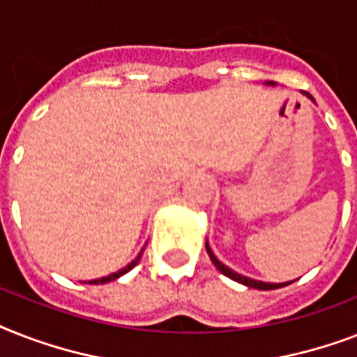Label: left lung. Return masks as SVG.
<instances>
[{
  "mask_svg": "<svg viewBox=\"0 0 357 357\" xmlns=\"http://www.w3.org/2000/svg\"><path fill=\"white\" fill-rule=\"evenodd\" d=\"M305 96L311 98L313 100V96H311L310 92H304ZM206 248H207V254H209V257H211L213 261V265L217 266L218 271L222 272L224 276H228L231 278V280H235V282L238 283H244V285H248V287H254V289H261V291H271V289H280V287H285V285H289L291 282L287 283H265V282H257V280H252V278H246V276H241V274H237V272H234L231 268H228V266L224 265V263H220V261L215 257V254L211 252V248L207 246L206 244Z\"/></svg>",
  "mask_w": 357,
  "mask_h": 357,
  "instance_id": "left-lung-1",
  "label": "left lung"
}]
</instances>
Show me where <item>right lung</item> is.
I'll list each match as a JSON object with an SVG mask.
<instances>
[{
  "label": "right lung",
  "instance_id": "add662e5",
  "mask_svg": "<svg viewBox=\"0 0 357 357\" xmlns=\"http://www.w3.org/2000/svg\"><path fill=\"white\" fill-rule=\"evenodd\" d=\"M139 257H140V255H139ZM139 257H137V259H135V261H131V263H129V265L126 266V268H122V271L114 272V274H111V276L100 278V280H92V282H89V283H94V285H98V283H107V282H113V280H116V278H120V276H122V274H126V272L131 271V268H133V266L137 265V263H139Z\"/></svg>",
  "mask_w": 357,
  "mask_h": 357
}]
</instances>
